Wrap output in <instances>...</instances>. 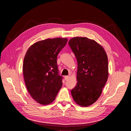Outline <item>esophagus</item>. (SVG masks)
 Returning a JSON list of instances; mask_svg holds the SVG:
<instances>
[{
    "label": "esophagus",
    "instance_id": "esophagus-1",
    "mask_svg": "<svg viewBox=\"0 0 131 131\" xmlns=\"http://www.w3.org/2000/svg\"><path fill=\"white\" fill-rule=\"evenodd\" d=\"M69 78H70V77H69V75H67V76H65V80H69Z\"/></svg>",
    "mask_w": 131,
    "mask_h": 131
}]
</instances>
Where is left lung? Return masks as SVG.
<instances>
[{
	"mask_svg": "<svg viewBox=\"0 0 131 131\" xmlns=\"http://www.w3.org/2000/svg\"><path fill=\"white\" fill-rule=\"evenodd\" d=\"M68 43L78 62L77 84L71 95L78 105L87 107L99 99L107 80V54L100 44L86 37L71 38Z\"/></svg>",
	"mask_w": 131,
	"mask_h": 131,
	"instance_id": "8db88e82",
	"label": "left lung"
}]
</instances>
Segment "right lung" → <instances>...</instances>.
I'll return each mask as SVG.
<instances>
[{
    "instance_id": "1",
    "label": "right lung",
    "mask_w": 131,
    "mask_h": 131,
    "mask_svg": "<svg viewBox=\"0 0 131 131\" xmlns=\"http://www.w3.org/2000/svg\"><path fill=\"white\" fill-rule=\"evenodd\" d=\"M67 42V38H62L38 41L25 56L23 69L26 87L32 98L41 105L53 102L62 87L57 57Z\"/></svg>"
}]
</instances>
